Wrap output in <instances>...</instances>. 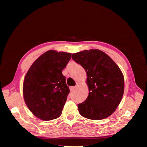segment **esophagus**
Masks as SVG:
<instances>
[{
  "label": "esophagus",
  "mask_w": 147,
  "mask_h": 147,
  "mask_svg": "<svg viewBox=\"0 0 147 147\" xmlns=\"http://www.w3.org/2000/svg\"><path fill=\"white\" fill-rule=\"evenodd\" d=\"M69 88H70V90H71V92H72V91H73V90H75L76 88H75V86H71V87H70Z\"/></svg>",
  "instance_id": "esophagus-1"
}]
</instances>
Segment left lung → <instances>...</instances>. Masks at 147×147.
<instances>
[{
    "mask_svg": "<svg viewBox=\"0 0 147 147\" xmlns=\"http://www.w3.org/2000/svg\"><path fill=\"white\" fill-rule=\"evenodd\" d=\"M72 58L85 69L89 94L78 105L83 117L105 119L119 105L124 91V78L118 65L105 53L99 50H84L73 53Z\"/></svg>",
    "mask_w": 147,
    "mask_h": 147,
    "instance_id": "1",
    "label": "left lung"
}]
</instances>
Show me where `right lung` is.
Returning <instances> with one entry per match:
<instances>
[{"mask_svg": "<svg viewBox=\"0 0 147 147\" xmlns=\"http://www.w3.org/2000/svg\"><path fill=\"white\" fill-rule=\"evenodd\" d=\"M71 53L49 50L42 54L30 67L23 81V94L30 111L43 120L56 119L69 94L62 70Z\"/></svg>", "mask_w": 147, "mask_h": 147, "instance_id": "obj_1", "label": "right lung"}]
</instances>
